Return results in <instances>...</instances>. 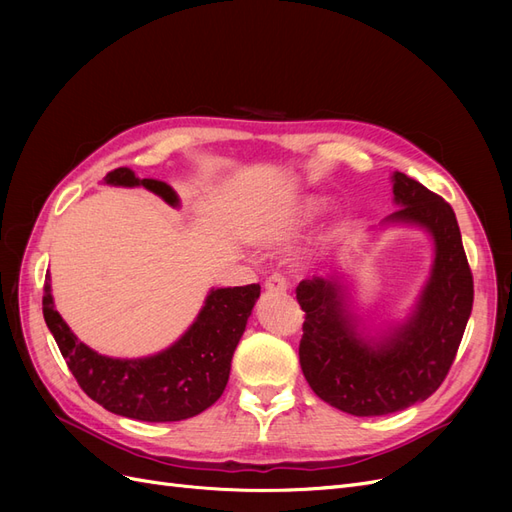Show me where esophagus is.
<instances>
[{
  "mask_svg": "<svg viewBox=\"0 0 512 512\" xmlns=\"http://www.w3.org/2000/svg\"><path fill=\"white\" fill-rule=\"evenodd\" d=\"M265 288H267L269 292H275V294H282V292H286V290H288V280H286V275H282V273H271V275L267 277Z\"/></svg>",
  "mask_w": 512,
  "mask_h": 512,
  "instance_id": "obj_1",
  "label": "esophagus"
}]
</instances>
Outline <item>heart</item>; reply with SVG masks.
<instances>
[{"label":"heart","instance_id":"b5f03b06","mask_svg":"<svg viewBox=\"0 0 512 512\" xmlns=\"http://www.w3.org/2000/svg\"><path fill=\"white\" fill-rule=\"evenodd\" d=\"M312 211H314V205H309V207H307V213H312Z\"/></svg>","mask_w":512,"mask_h":512}]
</instances>
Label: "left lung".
<instances>
[{
  "mask_svg": "<svg viewBox=\"0 0 512 512\" xmlns=\"http://www.w3.org/2000/svg\"><path fill=\"white\" fill-rule=\"evenodd\" d=\"M399 209L389 222L427 228L436 260L412 318L382 342L359 337L335 277L297 286L305 312L299 361L312 391L352 416L406 410L438 391L459 350L474 303V280L453 207L423 183L395 173Z\"/></svg>",
  "mask_w": 512,
  "mask_h": 512,
  "instance_id": "1",
  "label": "left lung"
}]
</instances>
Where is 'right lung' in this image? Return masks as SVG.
<instances>
[{"label": "right lung", "instance_id": "obj_1", "mask_svg": "<svg viewBox=\"0 0 512 512\" xmlns=\"http://www.w3.org/2000/svg\"><path fill=\"white\" fill-rule=\"evenodd\" d=\"M106 183L128 188L143 185L168 205L179 203L170 185L158 179H138L130 168H115L106 175ZM258 297V284L213 290L177 344L134 361L108 359L76 339L53 305L49 275L44 280L42 314L72 376L96 404L136 421L168 423L196 416L220 399L232 354Z\"/></svg>", "mask_w": 512, "mask_h": 512}]
</instances>
